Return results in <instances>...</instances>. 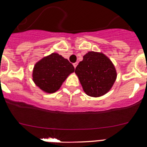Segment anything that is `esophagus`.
Instances as JSON below:
<instances>
[{"instance_id":"obj_1","label":"esophagus","mask_w":147,"mask_h":147,"mask_svg":"<svg viewBox=\"0 0 147 147\" xmlns=\"http://www.w3.org/2000/svg\"><path fill=\"white\" fill-rule=\"evenodd\" d=\"M77 65H78V63H73V66H74V67H75V68H76Z\"/></svg>"}]
</instances>
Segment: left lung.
Listing matches in <instances>:
<instances>
[{
    "instance_id": "8db88e82",
    "label": "left lung",
    "mask_w": 147,
    "mask_h": 147,
    "mask_svg": "<svg viewBox=\"0 0 147 147\" xmlns=\"http://www.w3.org/2000/svg\"><path fill=\"white\" fill-rule=\"evenodd\" d=\"M75 73L86 94L99 97L107 94L116 81L117 70L104 53L89 51L75 68Z\"/></svg>"
}]
</instances>
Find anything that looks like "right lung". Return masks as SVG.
Listing matches in <instances>:
<instances>
[{
	"label": "right lung",
	"mask_w": 147,
	"mask_h": 147,
	"mask_svg": "<svg viewBox=\"0 0 147 147\" xmlns=\"http://www.w3.org/2000/svg\"><path fill=\"white\" fill-rule=\"evenodd\" d=\"M74 72L75 67L67 59L53 53L35 63L32 69V80L42 91L51 94L57 92Z\"/></svg>",
	"instance_id": "add662e5"
}]
</instances>
